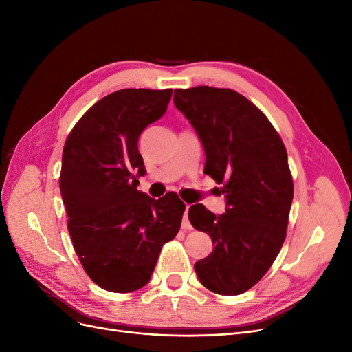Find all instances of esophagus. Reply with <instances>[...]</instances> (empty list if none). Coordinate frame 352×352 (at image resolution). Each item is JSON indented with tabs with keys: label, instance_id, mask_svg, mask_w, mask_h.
Returning <instances> with one entry per match:
<instances>
[{
	"label": "esophagus",
	"instance_id": "obj_1",
	"mask_svg": "<svg viewBox=\"0 0 352 352\" xmlns=\"http://www.w3.org/2000/svg\"><path fill=\"white\" fill-rule=\"evenodd\" d=\"M189 207H190V206H186L185 214H184V220H182V229H185V230H190V229H192V226H190V223H189V219H188V211H189Z\"/></svg>",
	"mask_w": 352,
	"mask_h": 352
}]
</instances>
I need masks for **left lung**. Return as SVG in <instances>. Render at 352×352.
I'll use <instances>...</instances> for the list:
<instances>
[{"mask_svg":"<svg viewBox=\"0 0 352 352\" xmlns=\"http://www.w3.org/2000/svg\"><path fill=\"white\" fill-rule=\"evenodd\" d=\"M177 110L206 150L204 173L223 185L226 212L202 204L188 217L214 250L195 263L199 282L219 295H239L272 267L286 238L294 198L286 148L265 114L233 89H175Z\"/></svg>","mask_w":352,"mask_h":352,"instance_id":"obj_1","label":"left lung"}]
</instances>
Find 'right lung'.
<instances>
[{
	"label": "right lung",
	"instance_id": "1",
	"mask_svg": "<svg viewBox=\"0 0 352 352\" xmlns=\"http://www.w3.org/2000/svg\"><path fill=\"white\" fill-rule=\"evenodd\" d=\"M172 89H120L105 95L70 131L63 148L60 192L83 270L110 292L145 286L163 245L180 229L184 201L136 189L145 173L138 140L162 117Z\"/></svg>",
	"mask_w": 352,
	"mask_h": 352
}]
</instances>
